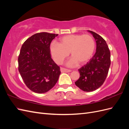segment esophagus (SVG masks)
Returning <instances> with one entry per match:
<instances>
[{
  "instance_id": "esophagus-1",
  "label": "esophagus",
  "mask_w": 129,
  "mask_h": 129,
  "mask_svg": "<svg viewBox=\"0 0 129 129\" xmlns=\"http://www.w3.org/2000/svg\"><path fill=\"white\" fill-rule=\"evenodd\" d=\"M60 71H61V72H65V73H69V72H72L71 70L67 69H66V68H61Z\"/></svg>"
}]
</instances>
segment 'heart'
Returning <instances> with one entry per match:
<instances>
[{"label": "heart", "instance_id": "heart-1", "mask_svg": "<svg viewBox=\"0 0 129 129\" xmlns=\"http://www.w3.org/2000/svg\"><path fill=\"white\" fill-rule=\"evenodd\" d=\"M59 44L53 42L50 45V52L54 61L60 64L67 58L69 53L72 58L67 66L70 67L79 63L83 65L91 59L95 49L93 38L88 34L68 35L60 39Z\"/></svg>", "mask_w": 129, "mask_h": 129}]
</instances>
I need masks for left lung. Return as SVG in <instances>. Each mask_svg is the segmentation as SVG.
Listing matches in <instances>:
<instances>
[{
    "mask_svg": "<svg viewBox=\"0 0 129 129\" xmlns=\"http://www.w3.org/2000/svg\"><path fill=\"white\" fill-rule=\"evenodd\" d=\"M95 38L96 53L88 63L79 69L80 78L75 83L84 91H94L102 85L110 66V52L107 42L100 35L88 30Z\"/></svg>",
    "mask_w": 129,
    "mask_h": 129,
    "instance_id": "8db88e82",
    "label": "left lung"
}]
</instances>
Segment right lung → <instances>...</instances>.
Here are the masks:
<instances>
[{
    "label": "right lung",
    "mask_w": 129,
    "mask_h": 129,
    "mask_svg": "<svg viewBox=\"0 0 129 129\" xmlns=\"http://www.w3.org/2000/svg\"><path fill=\"white\" fill-rule=\"evenodd\" d=\"M58 34L42 32L25 41L18 57V70L26 86L32 91L42 93L55 85L61 74L51 58L50 45Z\"/></svg>",
    "instance_id": "add662e5"
}]
</instances>
